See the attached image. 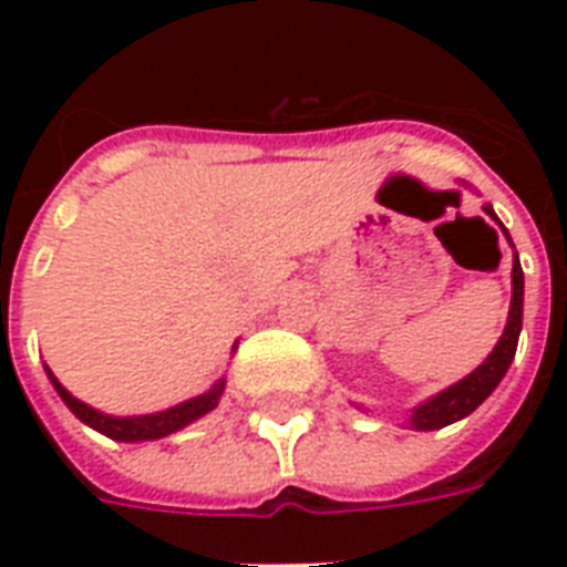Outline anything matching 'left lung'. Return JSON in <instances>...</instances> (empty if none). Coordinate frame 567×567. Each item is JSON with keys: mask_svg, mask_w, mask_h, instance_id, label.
Wrapping results in <instances>:
<instances>
[{"mask_svg": "<svg viewBox=\"0 0 567 567\" xmlns=\"http://www.w3.org/2000/svg\"><path fill=\"white\" fill-rule=\"evenodd\" d=\"M483 212L497 220V214L488 203L483 205ZM501 223V220H497ZM503 235L509 238V231L501 223ZM512 244V238H509ZM515 249V244H512ZM520 323H524V270H520L518 252L512 258V302H509V318H506V329H503L501 341L494 344V350L485 355V362L480 368L467 373L465 379H458L450 388L432 394L430 400H423L409 412L405 417V426L417 432H430L441 430V426H450V423L462 421L467 414L474 412L476 405L483 403L485 396L492 394L494 388L501 385V379L509 371L512 359H515V350H518V336H520Z\"/></svg>", "mask_w": 567, "mask_h": 567, "instance_id": "1", "label": "left lung"}]
</instances>
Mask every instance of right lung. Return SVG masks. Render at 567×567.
I'll list each match as a JSON object with an SVG mask.
<instances>
[{
  "label": "right lung",
  "instance_id": "1",
  "mask_svg": "<svg viewBox=\"0 0 567 567\" xmlns=\"http://www.w3.org/2000/svg\"><path fill=\"white\" fill-rule=\"evenodd\" d=\"M238 347V341H235ZM235 347H231V353H235ZM47 377L52 382V388L58 391V396L64 400L66 409L79 417L82 423H87L91 430L102 432V435H109L114 441H158L167 439L173 432L185 430L188 423L199 421L203 414H208L212 409H217L223 396V388H226V377H220L214 382L205 394L190 396L185 403L171 405V409H164V412H153V414H126V417H120V414H105L100 409H93V405L82 403L79 396H73L66 391L58 377L47 368Z\"/></svg>",
  "mask_w": 567,
  "mask_h": 567
}]
</instances>
